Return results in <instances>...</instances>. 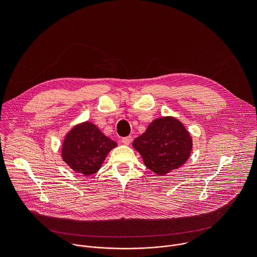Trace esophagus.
I'll use <instances>...</instances> for the list:
<instances>
[{"instance_id": "obj_1", "label": "esophagus", "mask_w": 257, "mask_h": 257, "mask_svg": "<svg viewBox=\"0 0 257 257\" xmlns=\"http://www.w3.org/2000/svg\"><path fill=\"white\" fill-rule=\"evenodd\" d=\"M132 141V136H127V137H123L122 138V142L125 144V145H129Z\"/></svg>"}]
</instances>
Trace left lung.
<instances>
[{
    "instance_id": "8db88e82",
    "label": "left lung",
    "mask_w": 257,
    "mask_h": 257,
    "mask_svg": "<svg viewBox=\"0 0 257 257\" xmlns=\"http://www.w3.org/2000/svg\"><path fill=\"white\" fill-rule=\"evenodd\" d=\"M133 148L144 165L158 175H166L184 165L192 151V138L178 119L154 120L143 134L135 138Z\"/></svg>"
}]
</instances>
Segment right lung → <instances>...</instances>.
Wrapping results in <instances>:
<instances>
[{"label":"right lung","mask_w":257,"mask_h":257,"mask_svg":"<svg viewBox=\"0 0 257 257\" xmlns=\"http://www.w3.org/2000/svg\"><path fill=\"white\" fill-rule=\"evenodd\" d=\"M116 146L114 140L87 121L74 126L66 134L62 159L73 171L89 176L100 169L107 154Z\"/></svg>","instance_id":"1"}]
</instances>
